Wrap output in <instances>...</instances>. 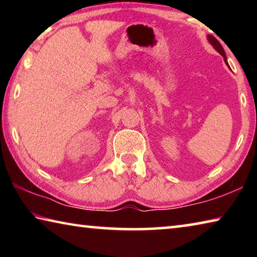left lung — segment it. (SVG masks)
<instances>
[{
    "mask_svg": "<svg viewBox=\"0 0 257 257\" xmlns=\"http://www.w3.org/2000/svg\"><path fill=\"white\" fill-rule=\"evenodd\" d=\"M207 40H208V42L211 43V44L213 45V47H214V49L219 52V53L223 56L224 58V61H225V63H228L227 62V58H225V53H224V50H223V47L221 46V44H220V42L216 40V38L214 37V36H212V35H208L207 36Z\"/></svg>",
    "mask_w": 257,
    "mask_h": 257,
    "instance_id": "obj_1",
    "label": "left lung"
}]
</instances>
